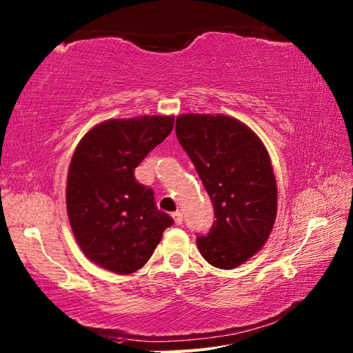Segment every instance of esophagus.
I'll return each instance as SVG.
<instances>
[{
    "label": "esophagus",
    "mask_w": 353,
    "mask_h": 353,
    "mask_svg": "<svg viewBox=\"0 0 353 353\" xmlns=\"http://www.w3.org/2000/svg\"><path fill=\"white\" fill-rule=\"evenodd\" d=\"M173 219H174V223L177 224V225H180L183 223V215H182V212H174L173 214Z\"/></svg>",
    "instance_id": "obj_1"
}]
</instances>
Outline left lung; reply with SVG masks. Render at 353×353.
<instances>
[{
    "label": "left lung",
    "mask_w": 353,
    "mask_h": 353,
    "mask_svg": "<svg viewBox=\"0 0 353 353\" xmlns=\"http://www.w3.org/2000/svg\"><path fill=\"white\" fill-rule=\"evenodd\" d=\"M176 135L191 158L215 210L206 236L196 237L204 260L233 269L261 250L276 218V182L261 139L223 114H183Z\"/></svg>",
    "instance_id": "8db88e82"
}]
</instances>
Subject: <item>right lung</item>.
<instances>
[{
	"label": "right lung",
	"instance_id": "right-lung-1",
	"mask_svg": "<svg viewBox=\"0 0 353 353\" xmlns=\"http://www.w3.org/2000/svg\"><path fill=\"white\" fill-rule=\"evenodd\" d=\"M174 126L173 116L112 119L96 125L73 153L65 204L79 248L116 274L143 268L173 218L158 210L134 170Z\"/></svg>",
	"mask_w": 353,
	"mask_h": 353
}]
</instances>
